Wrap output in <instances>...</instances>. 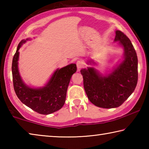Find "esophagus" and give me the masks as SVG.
<instances>
[{
	"instance_id": "34e87169",
	"label": "esophagus",
	"mask_w": 149,
	"mask_h": 149,
	"mask_svg": "<svg viewBox=\"0 0 149 149\" xmlns=\"http://www.w3.org/2000/svg\"><path fill=\"white\" fill-rule=\"evenodd\" d=\"M85 62L83 61V60H78L76 62V65L78 70H80L81 68H84L85 66Z\"/></svg>"
}]
</instances>
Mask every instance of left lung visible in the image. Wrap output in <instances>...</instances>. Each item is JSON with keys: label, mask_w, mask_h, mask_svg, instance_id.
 Segmentation results:
<instances>
[{"label": "left lung", "mask_w": 149, "mask_h": 149, "mask_svg": "<svg viewBox=\"0 0 149 149\" xmlns=\"http://www.w3.org/2000/svg\"><path fill=\"white\" fill-rule=\"evenodd\" d=\"M114 41H120L124 48V60L110 74L102 77L93 68L81 70L88 99L98 107H120L137 86L138 60L134 47L130 39L120 30L116 31Z\"/></svg>", "instance_id": "1"}]
</instances>
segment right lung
Returning a JSON list of instances; mask_svg holds the SVG:
<instances>
[{
    "label": "right lung",
    "instance_id": "obj_1",
    "mask_svg": "<svg viewBox=\"0 0 149 149\" xmlns=\"http://www.w3.org/2000/svg\"><path fill=\"white\" fill-rule=\"evenodd\" d=\"M25 42V40L20 41L12 60V79L15 93L22 102L39 114L47 115L56 112L64 104L70 79L77 70L76 64H72L58 69L43 88H30L22 81L17 68L18 50Z\"/></svg>",
    "mask_w": 149,
    "mask_h": 149
}]
</instances>
